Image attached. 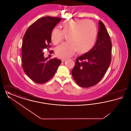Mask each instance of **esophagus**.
<instances>
[{"label":"esophagus","mask_w":131,"mask_h":131,"mask_svg":"<svg viewBox=\"0 0 131 131\" xmlns=\"http://www.w3.org/2000/svg\"><path fill=\"white\" fill-rule=\"evenodd\" d=\"M65 60H66V58H62V59H61L62 62H64V61H65Z\"/></svg>","instance_id":"1"}]
</instances>
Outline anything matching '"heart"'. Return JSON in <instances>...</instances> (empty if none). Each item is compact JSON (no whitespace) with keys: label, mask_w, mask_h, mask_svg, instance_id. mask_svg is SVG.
<instances>
[{"label":"heart","mask_w":131,"mask_h":131,"mask_svg":"<svg viewBox=\"0 0 131 131\" xmlns=\"http://www.w3.org/2000/svg\"><path fill=\"white\" fill-rule=\"evenodd\" d=\"M64 35L67 36V43L56 48L57 56L68 58L72 56L76 50L84 54L92 49L95 43L97 26L93 21L86 19H74L67 20L62 25V30L54 28L50 34L51 42L54 45L61 43Z\"/></svg>","instance_id":"obj_1"}]
</instances>
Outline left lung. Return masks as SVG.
<instances>
[{
  "label": "left lung",
  "mask_w": 131,
  "mask_h": 131,
  "mask_svg": "<svg viewBox=\"0 0 131 131\" xmlns=\"http://www.w3.org/2000/svg\"><path fill=\"white\" fill-rule=\"evenodd\" d=\"M97 40L93 48L75 59L72 74L75 82L84 88L91 87L102 79L111 62L112 44L102 21H99Z\"/></svg>",
  "instance_id": "8db88e82"
}]
</instances>
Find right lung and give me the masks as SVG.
I'll use <instances>...</instances> for the list:
<instances>
[{
	"label": "right lung",
	"instance_id": "right-lung-1",
	"mask_svg": "<svg viewBox=\"0 0 131 131\" xmlns=\"http://www.w3.org/2000/svg\"><path fill=\"white\" fill-rule=\"evenodd\" d=\"M62 19L45 17L38 19L25 32L22 44V67L32 81L42 84L49 81L56 72L61 60L56 58H45L43 50L51 47L50 34Z\"/></svg>",
	"mask_w": 131,
	"mask_h": 131
}]
</instances>
